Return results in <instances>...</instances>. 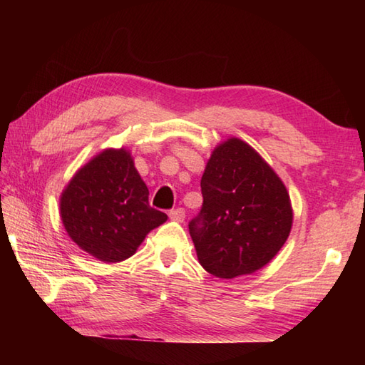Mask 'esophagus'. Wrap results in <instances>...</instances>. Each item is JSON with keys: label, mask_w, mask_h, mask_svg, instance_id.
Segmentation results:
<instances>
[{"label": "esophagus", "mask_w": 365, "mask_h": 365, "mask_svg": "<svg viewBox=\"0 0 365 365\" xmlns=\"http://www.w3.org/2000/svg\"><path fill=\"white\" fill-rule=\"evenodd\" d=\"M169 218L173 220V221L180 222V221L185 220V210H183V208H180V207L173 208V210H169Z\"/></svg>", "instance_id": "1"}]
</instances>
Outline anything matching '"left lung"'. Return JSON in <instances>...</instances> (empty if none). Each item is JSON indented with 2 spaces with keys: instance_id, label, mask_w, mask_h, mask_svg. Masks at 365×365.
<instances>
[{
  "instance_id": "left-lung-1",
  "label": "left lung",
  "mask_w": 365,
  "mask_h": 365,
  "mask_svg": "<svg viewBox=\"0 0 365 365\" xmlns=\"http://www.w3.org/2000/svg\"><path fill=\"white\" fill-rule=\"evenodd\" d=\"M200 191L204 202L188 227L199 263L210 274L232 279L254 273L289 238V192L242 139L232 138L213 150Z\"/></svg>"
}]
</instances>
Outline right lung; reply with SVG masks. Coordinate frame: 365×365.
I'll list each match as a JSON object with an SVG mask.
<instances>
[{
	"instance_id": "right-lung-1",
	"label": "right lung",
	"mask_w": 365,
	"mask_h": 365,
	"mask_svg": "<svg viewBox=\"0 0 365 365\" xmlns=\"http://www.w3.org/2000/svg\"><path fill=\"white\" fill-rule=\"evenodd\" d=\"M68 237L98 260L131 257L145 235L168 220L149 204V190L127 150H105L81 168L61 197Z\"/></svg>"
}]
</instances>
